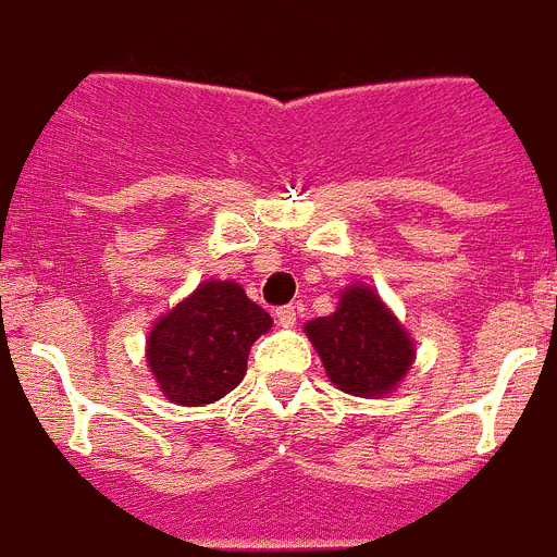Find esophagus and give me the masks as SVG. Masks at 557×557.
Wrapping results in <instances>:
<instances>
[{"mask_svg": "<svg viewBox=\"0 0 557 557\" xmlns=\"http://www.w3.org/2000/svg\"><path fill=\"white\" fill-rule=\"evenodd\" d=\"M275 319H278L282 327H293V324L299 322V305L278 307V310H275Z\"/></svg>", "mask_w": 557, "mask_h": 557, "instance_id": "obj_1", "label": "esophagus"}]
</instances>
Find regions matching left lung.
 Segmentation results:
<instances>
[{
	"label": "left lung",
	"mask_w": 557,
	"mask_h": 557,
	"mask_svg": "<svg viewBox=\"0 0 557 557\" xmlns=\"http://www.w3.org/2000/svg\"><path fill=\"white\" fill-rule=\"evenodd\" d=\"M307 336L333 385L354 397H380L408 371L413 345L371 287H350L333 315L307 322Z\"/></svg>",
	"instance_id": "left-lung-1"
}]
</instances>
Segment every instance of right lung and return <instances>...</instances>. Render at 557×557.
Here are the masks:
<instances>
[{"instance_id": "obj_1", "label": "right lung", "mask_w": 557, "mask_h": 557, "mask_svg": "<svg viewBox=\"0 0 557 557\" xmlns=\"http://www.w3.org/2000/svg\"><path fill=\"white\" fill-rule=\"evenodd\" d=\"M270 313L235 282H207L154 324L149 368L177 405L221 399L247 373L252 342L270 331Z\"/></svg>"}]
</instances>
